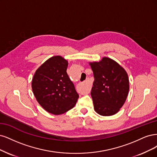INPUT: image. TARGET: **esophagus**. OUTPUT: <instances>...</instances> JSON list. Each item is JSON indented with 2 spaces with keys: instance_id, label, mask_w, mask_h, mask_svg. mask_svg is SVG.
Segmentation results:
<instances>
[{
  "instance_id": "34e87169",
  "label": "esophagus",
  "mask_w": 157,
  "mask_h": 157,
  "mask_svg": "<svg viewBox=\"0 0 157 157\" xmlns=\"http://www.w3.org/2000/svg\"><path fill=\"white\" fill-rule=\"evenodd\" d=\"M83 83H84L85 85H87V88H86V89H85V92L87 93H89V92H90V83L89 79V78L86 79V80L84 81Z\"/></svg>"
}]
</instances>
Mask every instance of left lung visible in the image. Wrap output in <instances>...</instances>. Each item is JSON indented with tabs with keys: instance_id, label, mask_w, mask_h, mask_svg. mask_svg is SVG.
I'll list each match as a JSON object with an SVG mask.
<instances>
[{
	"instance_id": "1",
	"label": "left lung",
	"mask_w": 157,
	"mask_h": 157,
	"mask_svg": "<svg viewBox=\"0 0 157 157\" xmlns=\"http://www.w3.org/2000/svg\"><path fill=\"white\" fill-rule=\"evenodd\" d=\"M94 81L91 97L95 112L102 116L117 113L127 98L129 80L124 69L115 60L104 57L90 63Z\"/></svg>"
}]
</instances>
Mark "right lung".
<instances>
[{
  "label": "right lung",
  "instance_id": "obj_1",
  "mask_svg": "<svg viewBox=\"0 0 157 157\" xmlns=\"http://www.w3.org/2000/svg\"><path fill=\"white\" fill-rule=\"evenodd\" d=\"M68 61L60 56L47 60L38 68L32 80L34 97L48 112L63 114L76 104L79 94L70 79Z\"/></svg>",
  "mask_w": 157,
  "mask_h": 157
}]
</instances>
